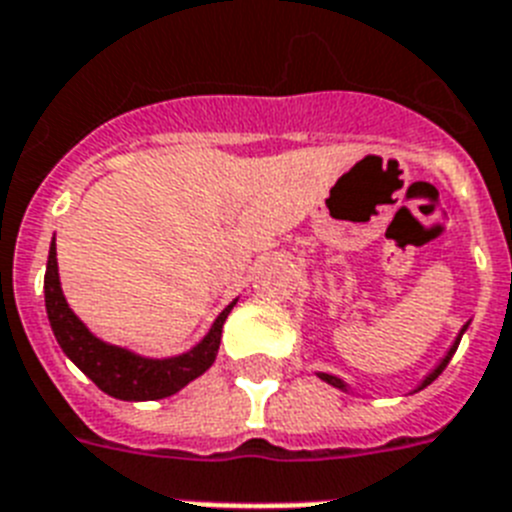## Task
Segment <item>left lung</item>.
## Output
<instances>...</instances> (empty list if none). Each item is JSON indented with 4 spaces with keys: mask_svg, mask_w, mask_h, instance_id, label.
Segmentation results:
<instances>
[{
    "mask_svg": "<svg viewBox=\"0 0 512 512\" xmlns=\"http://www.w3.org/2000/svg\"><path fill=\"white\" fill-rule=\"evenodd\" d=\"M466 328H468V322H466V325H463V328H461V333H458V338H455V343H453V346H450V351H448V354H445V359H442V362L437 364V367L432 369V372H429L427 377H424V380H422V385H419V388H416V390H424V388H427L429 382H435V380H437V375H440L442 369L448 367V362H450V359H453L455 349H458V343H461V336H463V333H466ZM317 375H320V380H325V382H328V385H333V388H341V390H346V382H343V380H338V377H333V375H325V372H317Z\"/></svg>",
    "mask_w": 512,
    "mask_h": 512,
    "instance_id": "8db88e82",
    "label": "left lung"
}]
</instances>
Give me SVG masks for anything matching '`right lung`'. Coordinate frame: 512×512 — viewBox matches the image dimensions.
Returning <instances> with one entry per match:
<instances>
[{"instance_id": "1", "label": "right lung", "mask_w": 512, "mask_h": 512, "mask_svg": "<svg viewBox=\"0 0 512 512\" xmlns=\"http://www.w3.org/2000/svg\"><path fill=\"white\" fill-rule=\"evenodd\" d=\"M44 294L46 315H49L54 338L64 354L70 356L103 393L114 395L119 401H158V398L179 393L187 382L203 375L205 369L216 362L223 322L236 304L231 302L223 309L213 322V328L208 330V336L197 343L195 349H190L187 354L169 356V359H148V356L132 354L122 346H111V343L96 338L85 328L83 320L72 312L62 294V286H59L57 242L54 239H51L49 263H46Z\"/></svg>"}]
</instances>
